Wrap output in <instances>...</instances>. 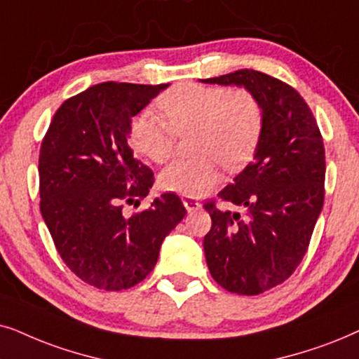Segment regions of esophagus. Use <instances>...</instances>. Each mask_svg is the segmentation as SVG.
<instances>
[{"label":"esophagus","mask_w":359,"mask_h":359,"mask_svg":"<svg viewBox=\"0 0 359 359\" xmlns=\"http://www.w3.org/2000/svg\"><path fill=\"white\" fill-rule=\"evenodd\" d=\"M182 202H184V207L187 208V212H189V213L197 212V210H200V207H202V205H200V202H197V200L189 198V197L182 198Z\"/></svg>","instance_id":"1"}]
</instances>
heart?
<instances>
[{"label": "heart", "mask_w": 359, "mask_h": 359, "mask_svg": "<svg viewBox=\"0 0 359 359\" xmlns=\"http://www.w3.org/2000/svg\"><path fill=\"white\" fill-rule=\"evenodd\" d=\"M161 114L141 111L133 118L130 141L152 162H165L175 136L190 137V161H174L159 174L161 189L184 197H202L222 182L218 164L240 170L256 154L264 116L255 95L245 88L184 83L157 100Z\"/></svg>", "instance_id": "obj_1"}]
</instances>
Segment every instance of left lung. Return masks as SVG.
<instances>
[{"instance_id": "1", "label": "left lung", "mask_w": 359, "mask_h": 359, "mask_svg": "<svg viewBox=\"0 0 359 359\" xmlns=\"http://www.w3.org/2000/svg\"><path fill=\"white\" fill-rule=\"evenodd\" d=\"M202 82L243 87L262 108L252 162L218 194L245 217L207 203L212 229L203 238L213 279L229 292L257 295L292 276L307 252L323 207V140L305 100L274 76L243 69Z\"/></svg>"}]
</instances>
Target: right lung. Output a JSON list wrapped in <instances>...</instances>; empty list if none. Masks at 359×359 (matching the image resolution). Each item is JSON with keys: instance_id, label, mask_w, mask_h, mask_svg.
Instances as JSON below:
<instances>
[{"instance_id": "1", "label": "right lung", "mask_w": 359, "mask_h": 359, "mask_svg": "<svg viewBox=\"0 0 359 359\" xmlns=\"http://www.w3.org/2000/svg\"><path fill=\"white\" fill-rule=\"evenodd\" d=\"M167 85L104 82L62 103L42 140L41 213L69 269L97 289L123 290L154 269L164 238L187 210L175 194L126 218L154 184L128 140L133 116Z\"/></svg>"}]
</instances>
